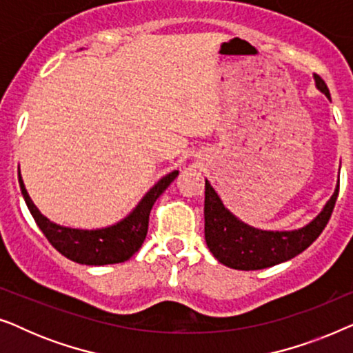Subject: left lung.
<instances>
[{"instance_id": "1", "label": "left lung", "mask_w": 353, "mask_h": 353, "mask_svg": "<svg viewBox=\"0 0 353 353\" xmlns=\"http://www.w3.org/2000/svg\"><path fill=\"white\" fill-rule=\"evenodd\" d=\"M315 77L316 88L331 99L330 90L320 75ZM339 194V180L334 194L323 210L303 228L292 231H265L254 228L223 205L210 183L205 180V243L220 263L234 270H262L273 267L303 252L325 230Z\"/></svg>"}]
</instances>
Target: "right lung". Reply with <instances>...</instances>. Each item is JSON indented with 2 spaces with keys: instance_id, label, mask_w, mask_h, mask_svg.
Segmentation results:
<instances>
[{
  "instance_id": "add662e5",
  "label": "right lung",
  "mask_w": 353,
  "mask_h": 353,
  "mask_svg": "<svg viewBox=\"0 0 353 353\" xmlns=\"http://www.w3.org/2000/svg\"><path fill=\"white\" fill-rule=\"evenodd\" d=\"M178 173L180 172L173 170L161 178L123 220L98 230H79L52 223L33 204L22 181L21 172H19V185L33 220L37 221L38 228L43 231L52 248L72 262L99 267V265L125 262L141 248L148 234L149 214L154 202L170 186Z\"/></svg>"
}]
</instances>
